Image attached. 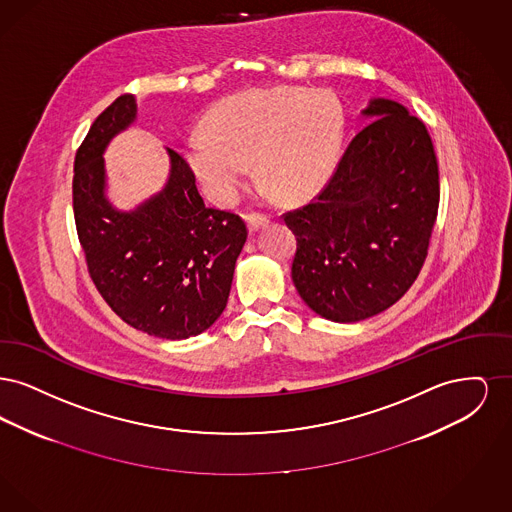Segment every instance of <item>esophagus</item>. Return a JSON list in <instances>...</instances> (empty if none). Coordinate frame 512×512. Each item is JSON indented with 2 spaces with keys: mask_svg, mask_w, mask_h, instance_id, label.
<instances>
[{
  "mask_svg": "<svg viewBox=\"0 0 512 512\" xmlns=\"http://www.w3.org/2000/svg\"><path fill=\"white\" fill-rule=\"evenodd\" d=\"M245 222H247L249 232H257V230H261V228L267 226L268 222H270V217L265 215V213H249V215L245 217Z\"/></svg>",
  "mask_w": 512,
  "mask_h": 512,
  "instance_id": "esophagus-1",
  "label": "esophagus"
}]
</instances>
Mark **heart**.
<instances>
[{"label":"heart","mask_w":512,"mask_h":512,"mask_svg":"<svg viewBox=\"0 0 512 512\" xmlns=\"http://www.w3.org/2000/svg\"><path fill=\"white\" fill-rule=\"evenodd\" d=\"M343 138L340 101L328 90L257 88L220 101L207 130L186 140V161L211 199L238 194L255 159L259 178L282 199L318 192L334 171Z\"/></svg>","instance_id":"1"}]
</instances>
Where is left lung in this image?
<instances>
[{
	"label": "left lung",
	"instance_id": "left-lung-1",
	"mask_svg": "<svg viewBox=\"0 0 512 512\" xmlns=\"http://www.w3.org/2000/svg\"><path fill=\"white\" fill-rule=\"evenodd\" d=\"M322 192L284 215L297 238L292 278L320 317L359 322L413 286L438 217L439 172L424 122L401 103H368Z\"/></svg>",
	"mask_w": 512,
	"mask_h": 512
}]
</instances>
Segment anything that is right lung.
Wrapping results in <instances>:
<instances>
[{"instance_id":"1","label":"right lung","mask_w":512,"mask_h":512,"mask_svg":"<svg viewBox=\"0 0 512 512\" xmlns=\"http://www.w3.org/2000/svg\"><path fill=\"white\" fill-rule=\"evenodd\" d=\"M136 121V98L115 99L90 126L74 157L73 209L88 272L105 303L136 330L186 340L222 315L244 220L207 207L190 165L172 149L171 174L159 194L134 211L107 194L103 151Z\"/></svg>"}]
</instances>
